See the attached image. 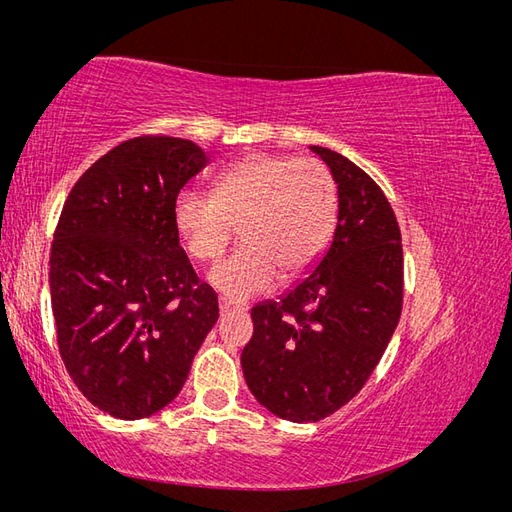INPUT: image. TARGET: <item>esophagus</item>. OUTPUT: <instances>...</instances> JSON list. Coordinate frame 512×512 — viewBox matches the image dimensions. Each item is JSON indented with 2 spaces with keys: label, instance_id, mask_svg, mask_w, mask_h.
I'll return each instance as SVG.
<instances>
[{
  "label": "esophagus",
  "instance_id": "34e87169",
  "mask_svg": "<svg viewBox=\"0 0 512 512\" xmlns=\"http://www.w3.org/2000/svg\"><path fill=\"white\" fill-rule=\"evenodd\" d=\"M218 305H220V314H226V312H232V309H235L226 299H220Z\"/></svg>",
  "mask_w": 512,
  "mask_h": 512
}]
</instances>
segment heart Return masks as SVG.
<instances>
[{
  "label": "heart",
  "mask_w": 512,
  "mask_h": 512,
  "mask_svg": "<svg viewBox=\"0 0 512 512\" xmlns=\"http://www.w3.org/2000/svg\"><path fill=\"white\" fill-rule=\"evenodd\" d=\"M335 183L314 160L254 153L228 166L215 192L181 188L173 224L185 250L213 260L239 224L243 245L209 271V282L230 301L271 290L280 275L294 280L322 256L335 224Z\"/></svg>",
  "instance_id": "1"
}]
</instances>
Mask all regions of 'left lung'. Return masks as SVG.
<instances>
[{"instance_id": "left-lung-1", "label": "left lung", "mask_w": 512, "mask_h": 512, "mask_svg": "<svg viewBox=\"0 0 512 512\" xmlns=\"http://www.w3.org/2000/svg\"><path fill=\"white\" fill-rule=\"evenodd\" d=\"M309 149L337 185L333 239L305 280L252 307L254 335L241 352L258 404L292 423H316L363 389L404 301V252L389 200L342 153Z\"/></svg>"}]
</instances>
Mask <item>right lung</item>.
<instances>
[{
    "instance_id": "add662e5",
    "label": "right lung",
    "mask_w": 512,
    "mask_h": 512,
    "mask_svg": "<svg viewBox=\"0 0 512 512\" xmlns=\"http://www.w3.org/2000/svg\"><path fill=\"white\" fill-rule=\"evenodd\" d=\"M209 162L196 143L138 136L74 183L51 245V305L70 378L123 421L160 412L218 320L173 224L177 192Z\"/></svg>"
}]
</instances>
